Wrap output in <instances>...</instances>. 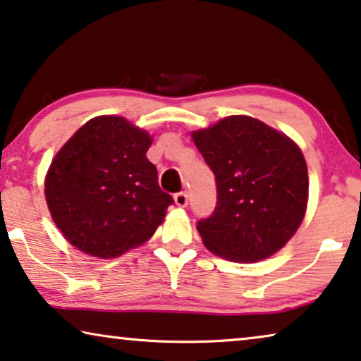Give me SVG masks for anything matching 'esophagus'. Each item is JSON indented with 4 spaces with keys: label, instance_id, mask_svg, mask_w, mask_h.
<instances>
[{
    "label": "esophagus",
    "instance_id": "34e87169",
    "mask_svg": "<svg viewBox=\"0 0 361 361\" xmlns=\"http://www.w3.org/2000/svg\"><path fill=\"white\" fill-rule=\"evenodd\" d=\"M174 202L177 207H185L187 202H189V197H187V192H177L174 195Z\"/></svg>",
    "mask_w": 361,
    "mask_h": 361
}]
</instances>
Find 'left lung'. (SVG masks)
<instances>
[{
    "mask_svg": "<svg viewBox=\"0 0 361 361\" xmlns=\"http://www.w3.org/2000/svg\"><path fill=\"white\" fill-rule=\"evenodd\" d=\"M216 180V207L197 229L213 254L257 262L283 247L305 218L307 168L283 133L245 116L192 133Z\"/></svg>",
    "mask_w": 361,
    "mask_h": 361,
    "instance_id": "obj_1",
    "label": "left lung"
}]
</instances>
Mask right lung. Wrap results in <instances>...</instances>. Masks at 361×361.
I'll use <instances>...</instances> for the list:
<instances>
[{
	"label": "right lung",
	"mask_w": 361,
	"mask_h": 361,
	"mask_svg": "<svg viewBox=\"0 0 361 361\" xmlns=\"http://www.w3.org/2000/svg\"><path fill=\"white\" fill-rule=\"evenodd\" d=\"M151 137L122 117H97L78 130L51 161L45 198L75 247L112 259L143 244L174 203L146 158Z\"/></svg>",
	"instance_id": "add662e5"
}]
</instances>
